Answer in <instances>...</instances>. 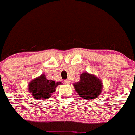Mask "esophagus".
Segmentation results:
<instances>
[{"instance_id":"1","label":"esophagus","mask_w":135,"mask_h":135,"mask_svg":"<svg viewBox=\"0 0 135 135\" xmlns=\"http://www.w3.org/2000/svg\"><path fill=\"white\" fill-rule=\"evenodd\" d=\"M64 83L66 84V85H69L70 84V81L69 80H66V81H64Z\"/></svg>"}]
</instances>
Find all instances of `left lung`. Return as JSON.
<instances>
[{"mask_svg": "<svg viewBox=\"0 0 135 135\" xmlns=\"http://www.w3.org/2000/svg\"><path fill=\"white\" fill-rule=\"evenodd\" d=\"M75 91L86 100L98 98L102 90V83L94 75L84 72L80 76V81L73 84Z\"/></svg>", "mask_w": 135, "mask_h": 135, "instance_id": "8db88e82", "label": "left lung"}]
</instances>
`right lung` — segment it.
<instances>
[{"label":"right lung","instance_id":"right-lung-1","mask_svg":"<svg viewBox=\"0 0 135 135\" xmlns=\"http://www.w3.org/2000/svg\"><path fill=\"white\" fill-rule=\"evenodd\" d=\"M62 84L61 82L48 80L46 76L42 74L29 83L28 89L33 98L41 100L51 97L52 93L56 91V86Z\"/></svg>","mask_w":135,"mask_h":135}]
</instances>
